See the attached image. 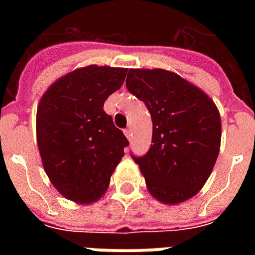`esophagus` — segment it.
<instances>
[{
	"label": "esophagus",
	"mask_w": 255,
	"mask_h": 255,
	"mask_svg": "<svg viewBox=\"0 0 255 255\" xmlns=\"http://www.w3.org/2000/svg\"><path fill=\"white\" fill-rule=\"evenodd\" d=\"M124 135H126L128 139H131V136H132V129H131V128H127V129H124Z\"/></svg>",
	"instance_id": "1"
}]
</instances>
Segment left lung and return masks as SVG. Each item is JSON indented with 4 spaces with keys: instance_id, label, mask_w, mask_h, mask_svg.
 Returning a JSON list of instances; mask_svg holds the SVG:
<instances>
[{
    "instance_id": "left-lung-1",
    "label": "left lung",
    "mask_w": 255,
    "mask_h": 255,
    "mask_svg": "<svg viewBox=\"0 0 255 255\" xmlns=\"http://www.w3.org/2000/svg\"><path fill=\"white\" fill-rule=\"evenodd\" d=\"M128 91L147 106L150 150L133 160L158 202L177 205L197 195L213 171L221 143V117L213 100L180 75L127 69Z\"/></svg>"
}]
</instances>
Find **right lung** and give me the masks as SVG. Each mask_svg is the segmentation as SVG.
I'll list each match as a JSON object with an SVG mask.
<instances>
[{
	"instance_id": "add662e5",
	"label": "right lung",
	"mask_w": 255,
	"mask_h": 255,
	"mask_svg": "<svg viewBox=\"0 0 255 255\" xmlns=\"http://www.w3.org/2000/svg\"><path fill=\"white\" fill-rule=\"evenodd\" d=\"M126 68L89 65L57 79L36 109V143L49 180L63 197L90 205L104 197L128 144L104 104Z\"/></svg>"
}]
</instances>
